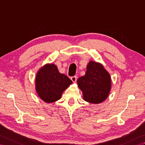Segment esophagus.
<instances>
[{"instance_id": "esophagus-1", "label": "esophagus", "mask_w": 145, "mask_h": 145, "mask_svg": "<svg viewBox=\"0 0 145 145\" xmlns=\"http://www.w3.org/2000/svg\"><path fill=\"white\" fill-rule=\"evenodd\" d=\"M71 80H72L73 83H75V82H76V80H77V77H76V76H73L71 77Z\"/></svg>"}]
</instances>
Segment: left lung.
Segmentation results:
<instances>
[{
    "label": "left lung",
    "instance_id": "left-lung-1",
    "mask_svg": "<svg viewBox=\"0 0 145 145\" xmlns=\"http://www.w3.org/2000/svg\"><path fill=\"white\" fill-rule=\"evenodd\" d=\"M78 87L84 94V99L91 103L102 102L108 96L111 88L110 74L100 65L90 61L84 76L78 80Z\"/></svg>",
    "mask_w": 145,
    "mask_h": 145
}]
</instances>
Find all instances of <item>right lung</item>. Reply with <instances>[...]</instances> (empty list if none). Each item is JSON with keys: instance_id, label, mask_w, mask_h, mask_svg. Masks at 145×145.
Returning <instances> with one entry per match:
<instances>
[{"instance_id": "add662e5", "label": "right lung", "mask_w": 145, "mask_h": 145, "mask_svg": "<svg viewBox=\"0 0 145 145\" xmlns=\"http://www.w3.org/2000/svg\"><path fill=\"white\" fill-rule=\"evenodd\" d=\"M72 81L58 72L54 64L46 65L39 71L35 79L36 90L40 98L47 103L54 102Z\"/></svg>"}]
</instances>
